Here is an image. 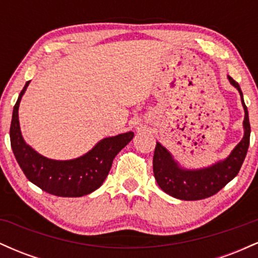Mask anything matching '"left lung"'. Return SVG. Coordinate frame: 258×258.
I'll return each mask as SVG.
<instances>
[{
  "mask_svg": "<svg viewBox=\"0 0 258 258\" xmlns=\"http://www.w3.org/2000/svg\"><path fill=\"white\" fill-rule=\"evenodd\" d=\"M227 78L230 85L234 86L240 93L245 116L242 122L244 127L242 139L226 159L220 160L207 167L185 168L180 166L179 162L174 160L173 155L166 148L156 142L153 158L154 177L160 188L176 199L201 200L212 197L238 174L244 162L250 144L251 133L248 111L245 105L240 86L230 76Z\"/></svg>",
  "mask_w": 258,
  "mask_h": 258,
  "instance_id": "1",
  "label": "left lung"
}]
</instances>
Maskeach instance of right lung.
I'll list each match as a JSON object with an SVG mask.
<instances>
[{
  "mask_svg": "<svg viewBox=\"0 0 258 258\" xmlns=\"http://www.w3.org/2000/svg\"><path fill=\"white\" fill-rule=\"evenodd\" d=\"M30 81L20 92L13 108L10 130L11 146L26 178L46 193L63 198L84 197L103 184L112 160L135 136L132 131L100 139L91 150L79 158L54 160L46 158L23 138L19 125V104Z\"/></svg>",
  "mask_w": 258,
  "mask_h": 258,
  "instance_id": "add662e5",
  "label": "right lung"
}]
</instances>
